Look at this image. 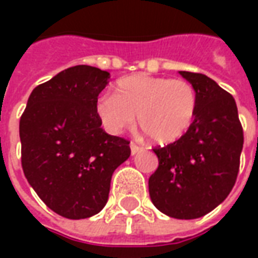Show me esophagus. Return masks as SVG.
I'll return each instance as SVG.
<instances>
[{"instance_id":"esophagus-1","label":"esophagus","mask_w":258,"mask_h":258,"mask_svg":"<svg viewBox=\"0 0 258 258\" xmlns=\"http://www.w3.org/2000/svg\"><path fill=\"white\" fill-rule=\"evenodd\" d=\"M130 148H131V155H135V153H138V152L141 151V148L137 144H134V142H131L130 144Z\"/></svg>"}]
</instances>
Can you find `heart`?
<instances>
[{
	"mask_svg": "<svg viewBox=\"0 0 258 258\" xmlns=\"http://www.w3.org/2000/svg\"><path fill=\"white\" fill-rule=\"evenodd\" d=\"M98 117L107 131L118 134L138 118L141 130L157 144H173L192 127L198 94L186 80L133 74L117 80L114 95L102 94L95 102Z\"/></svg>",
	"mask_w": 258,
	"mask_h": 258,
	"instance_id": "1",
	"label": "heart"
}]
</instances>
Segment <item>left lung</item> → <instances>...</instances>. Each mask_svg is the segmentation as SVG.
Wrapping results in <instances>:
<instances>
[{
	"instance_id": "left-lung-1",
	"label": "left lung",
	"mask_w": 258,
	"mask_h": 258,
	"mask_svg": "<svg viewBox=\"0 0 258 258\" xmlns=\"http://www.w3.org/2000/svg\"><path fill=\"white\" fill-rule=\"evenodd\" d=\"M179 74L198 94V113L182 138L153 148L159 167L149 178V195L166 216L192 220L214 210L232 190L243 128L229 92L205 74Z\"/></svg>"
}]
</instances>
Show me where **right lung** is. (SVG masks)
Segmentation results:
<instances>
[{"instance_id": "obj_1", "label": "right lung", "mask_w": 258, "mask_h": 258, "mask_svg": "<svg viewBox=\"0 0 258 258\" xmlns=\"http://www.w3.org/2000/svg\"><path fill=\"white\" fill-rule=\"evenodd\" d=\"M110 74L77 64L37 85L20 117L22 168L38 198L70 220L105 207L130 141L105 133L95 102Z\"/></svg>"}]
</instances>
